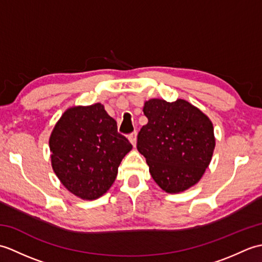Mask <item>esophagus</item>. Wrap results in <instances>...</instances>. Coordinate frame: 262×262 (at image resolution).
Segmentation results:
<instances>
[{"instance_id": "obj_1", "label": "esophagus", "mask_w": 262, "mask_h": 262, "mask_svg": "<svg viewBox=\"0 0 262 262\" xmlns=\"http://www.w3.org/2000/svg\"><path fill=\"white\" fill-rule=\"evenodd\" d=\"M129 142L132 143V145L133 146H136V143H137V133L136 132H134V133H132V134L129 135Z\"/></svg>"}]
</instances>
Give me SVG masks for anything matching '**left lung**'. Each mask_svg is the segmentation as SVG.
<instances>
[{
  "label": "left lung",
  "instance_id": "1",
  "mask_svg": "<svg viewBox=\"0 0 262 262\" xmlns=\"http://www.w3.org/2000/svg\"><path fill=\"white\" fill-rule=\"evenodd\" d=\"M148 122L137 136V149L146 159L153 180L168 193L187 190L202 179L213 157V122L187 100L144 103Z\"/></svg>",
  "mask_w": 262,
  "mask_h": 262
}]
</instances>
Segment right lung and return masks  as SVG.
<instances>
[{
  "instance_id": "right-lung-1",
  "label": "right lung",
  "mask_w": 262,
  "mask_h": 262,
  "mask_svg": "<svg viewBox=\"0 0 262 262\" xmlns=\"http://www.w3.org/2000/svg\"><path fill=\"white\" fill-rule=\"evenodd\" d=\"M52 166L74 196L94 200L107 192L118 166L133 148L117 132V122L103 104L75 105L56 122L49 137Z\"/></svg>"
}]
</instances>
